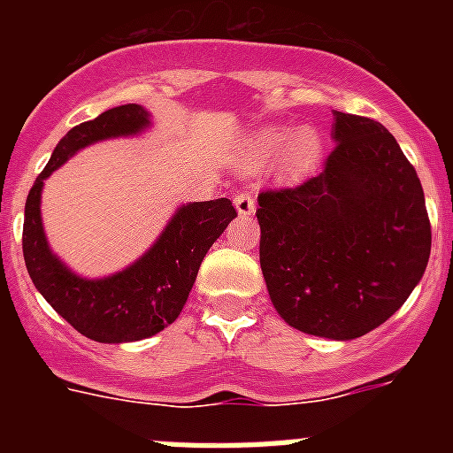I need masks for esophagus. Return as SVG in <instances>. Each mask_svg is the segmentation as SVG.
<instances>
[{"label":"esophagus","mask_w":453,"mask_h":453,"mask_svg":"<svg viewBox=\"0 0 453 453\" xmlns=\"http://www.w3.org/2000/svg\"><path fill=\"white\" fill-rule=\"evenodd\" d=\"M234 206H235V211H238L240 215L254 213L256 203H254V197H251V192H247V190L238 192V195L234 197Z\"/></svg>","instance_id":"34e87169"}]
</instances>
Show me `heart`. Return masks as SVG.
Here are the masks:
<instances>
[{"label":"heart","instance_id":"heart-1","mask_svg":"<svg viewBox=\"0 0 453 453\" xmlns=\"http://www.w3.org/2000/svg\"><path fill=\"white\" fill-rule=\"evenodd\" d=\"M279 165L286 174H299L313 165L319 151V138L315 129L302 127V129L288 134L281 127H265L250 135L247 140V163L250 165H263L272 161L278 151Z\"/></svg>","mask_w":453,"mask_h":453}]
</instances>
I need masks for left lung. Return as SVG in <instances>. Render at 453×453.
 <instances>
[{
  "label": "left lung",
  "instance_id": "1",
  "mask_svg": "<svg viewBox=\"0 0 453 453\" xmlns=\"http://www.w3.org/2000/svg\"><path fill=\"white\" fill-rule=\"evenodd\" d=\"M324 170L258 195L261 270L276 313L308 335L381 326L422 279L431 224L422 183L383 124L335 111Z\"/></svg>",
  "mask_w": 453,
  "mask_h": 453
}]
</instances>
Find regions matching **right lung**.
I'll list each match as a JSON object with an SVG mask.
<instances>
[{"instance_id": "1", "label": "right lung", "mask_w": 453, "mask_h": 453, "mask_svg": "<svg viewBox=\"0 0 453 453\" xmlns=\"http://www.w3.org/2000/svg\"><path fill=\"white\" fill-rule=\"evenodd\" d=\"M147 127L145 108L124 104L70 129L35 179L24 206L22 251L31 281L56 313L97 342H134L170 326L183 311L206 251L238 215L226 197L183 203L154 245L127 270L104 279L74 274L47 245L40 218L42 183L83 147L135 135Z\"/></svg>"}]
</instances>
